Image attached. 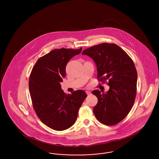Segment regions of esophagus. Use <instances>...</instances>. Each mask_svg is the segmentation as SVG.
<instances>
[{"instance_id":"1","label":"esophagus","mask_w":159,"mask_h":159,"mask_svg":"<svg viewBox=\"0 0 159 159\" xmlns=\"http://www.w3.org/2000/svg\"><path fill=\"white\" fill-rule=\"evenodd\" d=\"M86 94L87 95H90V94H92V93H91V92H89V91H86Z\"/></svg>"}]
</instances>
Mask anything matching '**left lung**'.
<instances>
[{
	"instance_id": "8db88e82",
	"label": "left lung",
	"mask_w": 159,
	"mask_h": 159,
	"mask_svg": "<svg viewBox=\"0 0 159 159\" xmlns=\"http://www.w3.org/2000/svg\"><path fill=\"white\" fill-rule=\"evenodd\" d=\"M82 55L96 63L97 79L110 86L106 93L95 90L98 98L93 108L97 119L107 125H116L123 120L134 106L136 95L137 71L130 57L115 43H102L87 48Z\"/></svg>"
}]
</instances>
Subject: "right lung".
Here are the masks:
<instances>
[{"label": "right lung", "instance_id": "obj_1", "mask_svg": "<svg viewBox=\"0 0 159 159\" xmlns=\"http://www.w3.org/2000/svg\"><path fill=\"white\" fill-rule=\"evenodd\" d=\"M82 50L53 49L39 58L30 73L29 90L34 111L43 123L54 130H65L72 126L86 98V93L82 90L67 94L61 85L67 62Z\"/></svg>", "mask_w": 159, "mask_h": 159}]
</instances>
